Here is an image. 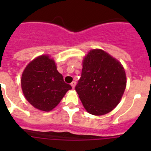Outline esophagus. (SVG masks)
<instances>
[{
  "mask_svg": "<svg viewBox=\"0 0 151 151\" xmlns=\"http://www.w3.org/2000/svg\"><path fill=\"white\" fill-rule=\"evenodd\" d=\"M71 86L73 88H74L75 86H76V82H74V81H73V82L71 83Z\"/></svg>",
  "mask_w": 151,
  "mask_h": 151,
  "instance_id": "esophagus-1",
  "label": "esophagus"
}]
</instances>
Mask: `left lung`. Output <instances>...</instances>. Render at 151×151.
<instances>
[{
    "label": "left lung",
    "mask_w": 151,
    "mask_h": 151,
    "mask_svg": "<svg viewBox=\"0 0 151 151\" xmlns=\"http://www.w3.org/2000/svg\"><path fill=\"white\" fill-rule=\"evenodd\" d=\"M126 87L122 64L100 49L91 50L83 60L82 76L76 91L85 110L95 116L113 110Z\"/></svg>",
    "instance_id": "left-lung-1"
}]
</instances>
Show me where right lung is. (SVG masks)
Returning a JSON list of instances; mask_svg holds the SVG:
<instances>
[{"mask_svg":"<svg viewBox=\"0 0 151 151\" xmlns=\"http://www.w3.org/2000/svg\"><path fill=\"white\" fill-rule=\"evenodd\" d=\"M22 92L29 104L42 111L53 110L71 85L64 82L55 62L48 55L38 57L24 69L21 78Z\"/></svg>","mask_w":151,"mask_h":151,"instance_id":"right-lung-1","label":"right lung"}]
</instances>
